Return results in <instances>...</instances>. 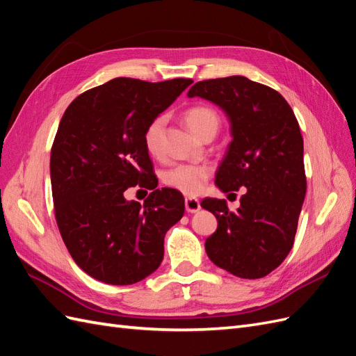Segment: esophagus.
Returning <instances> with one entry per match:
<instances>
[{"instance_id": "obj_1", "label": "esophagus", "mask_w": 356, "mask_h": 356, "mask_svg": "<svg viewBox=\"0 0 356 356\" xmlns=\"http://www.w3.org/2000/svg\"><path fill=\"white\" fill-rule=\"evenodd\" d=\"M185 209L188 213H197L200 209H202V206H200L198 198L188 197V198H185Z\"/></svg>"}]
</instances>
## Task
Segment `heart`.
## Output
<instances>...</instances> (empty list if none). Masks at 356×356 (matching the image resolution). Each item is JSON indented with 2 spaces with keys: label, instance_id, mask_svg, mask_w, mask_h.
Here are the masks:
<instances>
[{
  "label": "heart",
  "instance_id": "heart-1",
  "mask_svg": "<svg viewBox=\"0 0 356 356\" xmlns=\"http://www.w3.org/2000/svg\"><path fill=\"white\" fill-rule=\"evenodd\" d=\"M185 122L197 136L202 138L207 132H215L220 127V115L212 108L193 106L185 113ZM165 117H156L144 132V145L152 156H159L162 150V134ZM211 176V167L206 163H177L163 172L162 180L167 186L185 195H195L206 185Z\"/></svg>",
  "mask_w": 356,
  "mask_h": 356
}]
</instances>
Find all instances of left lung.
I'll use <instances>...</instances> for the list:
<instances>
[{
	"label": "left lung",
	"mask_w": 356,
	"mask_h": 356,
	"mask_svg": "<svg viewBox=\"0 0 356 356\" xmlns=\"http://www.w3.org/2000/svg\"><path fill=\"white\" fill-rule=\"evenodd\" d=\"M188 96L211 100L229 117L233 140L215 184L222 193L247 191L238 212H230L225 200L202 202L218 220L204 243L207 256L236 277H266L293 247L307 191L304 140L293 109L278 91L239 75L200 81Z\"/></svg>",
	"instance_id": "1"
}]
</instances>
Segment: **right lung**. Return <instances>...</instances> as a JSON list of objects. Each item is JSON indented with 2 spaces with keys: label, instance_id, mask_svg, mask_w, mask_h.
Segmentation results:
<instances>
[{
  "label": "right lung",
  "instance_id": "add662e5",
  "mask_svg": "<svg viewBox=\"0 0 356 356\" xmlns=\"http://www.w3.org/2000/svg\"><path fill=\"white\" fill-rule=\"evenodd\" d=\"M191 84L115 78L84 91L63 115L51 149L54 211L72 259L90 277L127 286L159 268L185 202L176 189H156L144 132ZM136 184L152 189L144 205L124 198Z\"/></svg>",
  "mask_w": 356,
  "mask_h": 356
}]
</instances>
